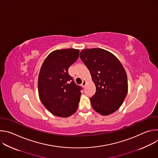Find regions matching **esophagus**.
<instances>
[{
    "label": "esophagus",
    "mask_w": 158,
    "mask_h": 158,
    "mask_svg": "<svg viewBox=\"0 0 158 158\" xmlns=\"http://www.w3.org/2000/svg\"><path fill=\"white\" fill-rule=\"evenodd\" d=\"M85 84H86V81H83L82 82V84H81L82 86L83 87H84L85 85Z\"/></svg>",
    "instance_id": "1"
}]
</instances>
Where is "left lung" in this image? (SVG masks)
<instances>
[{"mask_svg":"<svg viewBox=\"0 0 158 158\" xmlns=\"http://www.w3.org/2000/svg\"><path fill=\"white\" fill-rule=\"evenodd\" d=\"M80 57L87 66L96 87L90 98L93 109L103 116L117 110L127 93V78L119 59L112 53L100 48L86 49Z\"/></svg>","mask_w":158,"mask_h":158,"instance_id":"left-lung-1","label":"left lung"}]
</instances>
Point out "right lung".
Here are the masks:
<instances>
[{"label": "right lung", "mask_w": 158, "mask_h": 158, "mask_svg": "<svg viewBox=\"0 0 158 158\" xmlns=\"http://www.w3.org/2000/svg\"><path fill=\"white\" fill-rule=\"evenodd\" d=\"M75 49L56 50L42 64L38 78V91L43 105L56 116L66 118L77 110L82 87L69 74V67L78 59Z\"/></svg>", "instance_id": "1"}]
</instances>
